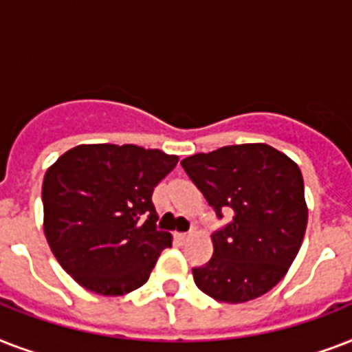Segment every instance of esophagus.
Returning <instances> with one entry per match:
<instances>
[{
	"instance_id": "1",
	"label": "esophagus",
	"mask_w": 352,
	"mask_h": 352,
	"mask_svg": "<svg viewBox=\"0 0 352 352\" xmlns=\"http://www.w3.org/2000/svg\"><path fill=\"white\" fill-rule=\"evenodd\" d=\"M173 237H175V239L179 241V243H184V241H186L188 237H190V235H188V234H181V232H175V234H173Z\"/></svg>"
}]
</instances>
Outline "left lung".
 <instances>
[{"instance_id": "left-lung-1", "label": "left lung", "mask_w": 352, "mask_h": 352, "mask_svg": "<svg viewBox=\"0 0 352 352\" xmlns=\"http://www.w3.org/2000/svg\"><path fill=\"white\" fill-rule=\"evenodd\" d=\"M192 182L223 219L212 234L214 256L192 268L204 294L245 303L283 279L307 228L303 177L294 160L267 144L225 146L181 160Z\"/></svg>"}]
</instances>
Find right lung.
<instances>
[{"mask_svg":"<svg viewBox=\"0 0 352 352\" xmlns=\"http://www.w3.org/2000/svg\"><path fill=\"white\" fill-rule=\"evenodd\" d=\"M175 155L133 144H82L47 170L43 230L62 268L84 289L122 296L148 281L170 232L157 230L155 186Z\"/></svg>","mask_w":352,"mask_h":352,"instance_id":"1","label":"right lung"}]
</instances>
